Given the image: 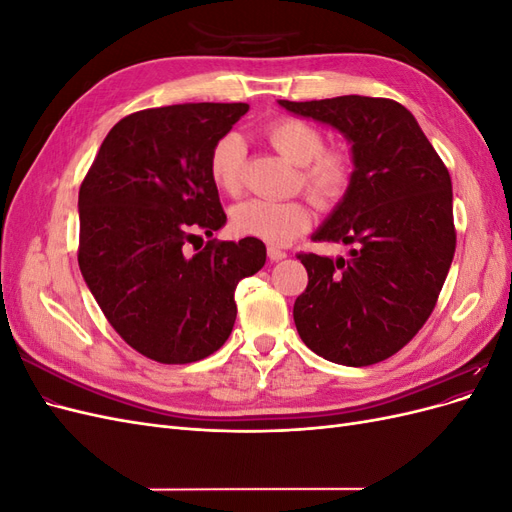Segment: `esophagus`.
Masks as SVG:
<instances>
[{
	"mask_svg": "<svg viewBox=\"0 0 512 512\" xmlns=\"http://www.w3.org/2000/svg\"><path fill=\"white\" fill-rule=\"evenodd\" d=\"M267 254H269V260H271V262H280V260H284V258H286V252H284V250H280V247H275V245H271V247H269Z\"/></svg>",
	"mask_w": 512,
	"mask_h": 512,
	"instance_id": "obj_1",
	"label": "esophagus"
}]
</instances>
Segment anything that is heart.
I'll use <instances>...</instances> for the list:
<instances>
[{
  "mask_svg": "<svg viewBox=\"0 0 512 512\" xmlns=\"http://www.w3.org/2000/svg\"><path fill=\"white\" fill-rule=\"evenodd\" d=\"M265 136L284 160L301 166L299 181L307 196L322 209L333 207L348 190L352 162L344 151L324 149L320 130L303 119H277ZM245 143L239 134H226L209 153V177L215 188L235 196L243 185ZM312 222V211L303 200L252 198L232 209L230 226L237 235L267 243H286Z\"/></svg>",
  "mask_w": 512,
  "mask_h": 512,
  "instance_id": "obj_1",
  "label": "heart"
}]
</instances>
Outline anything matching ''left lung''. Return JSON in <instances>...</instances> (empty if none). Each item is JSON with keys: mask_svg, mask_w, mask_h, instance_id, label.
Instances as JSON below:
<instances>
[{"mask_svg": "<svg viewBox=\"0 0 512 512\" xmlns=\"http://www.w3.org/2000/svg\"><path fill=\"white\" fill-rule=\"evenodd\" d=\"M342 134L352 153L344 198L314 241L354 245L350 258L299 254L307 288L294 301L303 344L365 367L389 359L423 327L455 254L451 175L418 121L395 100H277Z\"/></svg>", "mask_w": 512, "mask_h": 512, "instance_id": "obj_1", "label": "left lung"}]
</instances>
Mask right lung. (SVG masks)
Masks as SVG:
<instances>
[{
	"label": "right lung",
	"instance_id": "obj_1",
	"mask_svg": "<svg viewBox=\"0 0 512 512\" xmlns=\"http://www.w3.org/2000/svg\"><path fill=\"white\" fill-rule=\"evenodd\" d=\"M243 102L147 108L115 123L79 192V267L106 320L158 363H194L224 346L235 288L265 267L260 239L209 241L226 224L209 177L213 145ZM196 250V247H194Z\"/></svg>",
	"mask_w": 512,
	"mask_h": 512
}]
</instances>
